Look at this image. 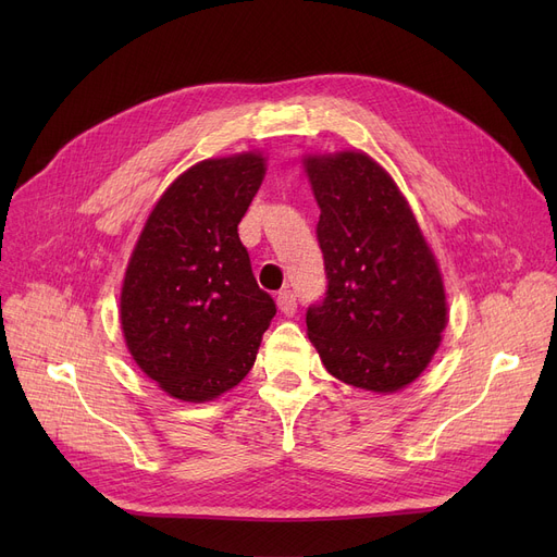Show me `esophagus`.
Segmentation results:
<instances>
[{
    "label": "esophagus",
    "mask_w": 557,
    "mask_h": 557,
    "mask_svg": "<svg viewBox=\"0 0 557 557\" xmlns=\"http://www.w3.org/2000/svg\"><path fill=\"white\" fill-rule=\"evenodd\" d=\"M277 307L284 315H294L298 311V298L294 290H288V288L282 290V294L277 296Z\"/></svg>",
    "instance_id": "obj_1"
}]
</instances>
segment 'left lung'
I'll return each instance as SVG.
<instances>
[{
  "label": "left lung",
  "instance_id": "left-lung-1",
  "mask_svg": "<svg viewBox=\"0 0 557 557\" xmlns=\"http://www.w3.org/2000/svg\"><path fill=\"white\" fill-rule=\"evenodd\" d=\"M327 290L307 309L309 341L341 382L395 393L429 366L447 325L445 286L391 175L370 156H309Z\"/></svg>",
  "mask_w": 557,
  "mask_h": 557
}]
</instances>
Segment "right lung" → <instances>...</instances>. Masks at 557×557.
Returning a JSON list of instances; mask_svg holds the SVG:
<instances>
[{
    "label": "right lung",
    "mask_w": 557,
    "mask_h": 557,
    "mask_svg": "<svg viewBox=\"0 0 557 557\" xmlns=\"http://www.w3.org/2000/svg\"><path fill=\"white\" fill-rule=\"evenodd\" d=\"M263 173L252 151L194 164L156 202L131 255L120 305L128 352L175 399L237 386L277 311L237 232Z\"/></svg>",
    "instance_id": "1"
}]
</instances>
